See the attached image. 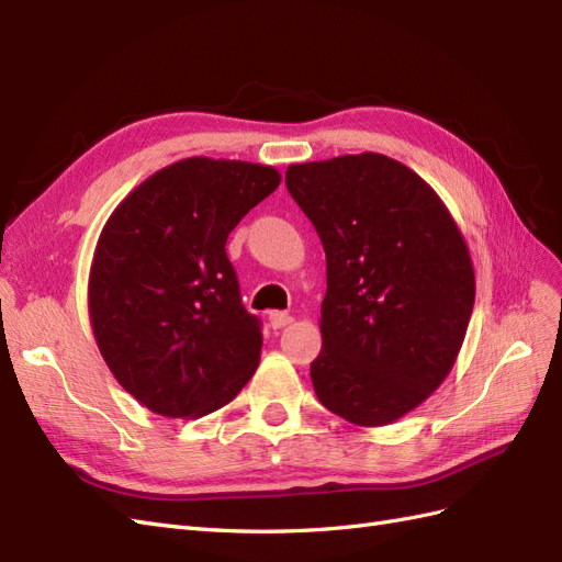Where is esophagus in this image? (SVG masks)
Wrapping results in <instances>:
<instances>
[{"instance_id":"1","label":"esophagus","mask_w":562,"mask_h":562,"mask_svg":"<svg viewBox=\"0 0 562 562\" xmlns=\"http://www.w3.org/2000/svg\"><path fill=\"white\" fill-rule=\"evenodd\" d=\"M291 323H293V316H291V314H285V312H271V314H269V326L274 328V330L291 326Z\"/></svg>"}]
</instances>
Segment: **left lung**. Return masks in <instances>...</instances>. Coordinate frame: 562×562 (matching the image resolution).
<instances>
[{
	"label": "left lung",
	"instance_id": "8db88e82",
	"mask_svg": "<svg viewBox=\"0 0 562 562\" xmlns=\"http://www.w3.org/2000/svg\"><path fill=\"white\" fill-rule=\"evenodd\" d=\"M285 184L326 250L316 396L356 427H384L462 349L475 297L464 236L427 180L375 151L291 164Z\"/></svg>",
	"mask_w": 562,
	"mask_h": 562
}]
</instances>
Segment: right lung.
Listing matches in <instances>:
<instances>
[{
  "mask_svg": "<svg viewBox=\"0 0 562 562\" xmlns=\"http://www.w3.org/2000/svg\"><path fill=\"white\" fill-rule=\"evenodd\" d=\"M274 166L190 157L151 173L98 236L89 318L114 380L147 411L196 419L227 405L260 363L227 236L277 190Z\"/></svg>",
  "mask_w": 562,
  "mask_h": 562,
  "instance_id": "add662e5",
  "label": "right lung"
}]
</instances>
